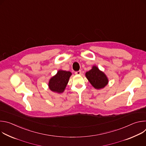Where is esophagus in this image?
<instances>
[{
  "mask_svg": "<svg viewBox=\"0 0 146 146\" xmlns=\"http://www.w3.org/2000/svg\"><path fill=\"white\" fill-rule=\"evenodd\" d=\"M75 74H77V75H80V74H81V70H78V71H77V72H75Z\"/></svg>",
  "mask_w": 146,
  "mask_h": 146,
  "instance_id": "34e87169",
  "label": "esophagus"
}]
</instances>
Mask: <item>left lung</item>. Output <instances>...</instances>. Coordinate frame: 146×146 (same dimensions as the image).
Instances as JSON below:
<instances>
[{"label": "left lung", "instance_id": "left-lung-1", "mask_svg": "<svg viewBox=\"0 0 146 146\" xmlns=\"http://www.w3.org/2000/svg\"><path fill=\"white\" fill-rule=\"evenodd\" d=\"M86 76L95 89L103 88L108 84L109 80L106 74L100 71L96 66H92L90 70L87 72Z\"/></svg>", "mask_w": 146, "mask_h": 146}]
</instances>
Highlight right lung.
Returning <instances> with one entry per match:
<instances>
[{"label": "right lung", "mask_w": 146, "mask_h": 146, "mask_svg": "<svg viewBox=\"0 0 146 146\" xmlns=\"http://www.w3.org/2000/svg\"><path fill=\"white\" fill-rule=\"evenodd\" d=\"M72 73L69 71L59 70L57 73L51 78L48 82V87L51 91L59 94L62 93L69 82Z\"/></svg>", "instance_id": "add662e5"}]
</instances>
